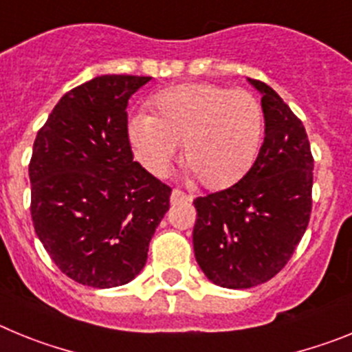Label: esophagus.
<instances>
[{
	"mask_svg": "<svg viewBox=\"0 0 352 352\" xmlns=\"http://www.w3.org/2000/svg\"><path fill=\"white\" fill-rule=\"evenodd\" d=\"M182 201H192V197L190 195H186L185 192H182V190L170 192V203L176 204V203H182Z\"/></svg>",
	"mask_w": 352,
	"mask_h": 352,
	"instance_id": "1",
	"label": "esophagus"
}]
</instances>
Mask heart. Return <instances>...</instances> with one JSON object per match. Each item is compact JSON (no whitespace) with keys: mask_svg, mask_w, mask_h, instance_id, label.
<instances>
[{"mask_svg":"<svg viewBox=\"0 0 352 352\" xmlns=\"http://www.w3.org/2000/svg\"><path fill=\"white\" fill-rule=\"evenodd\" d=\"M153 114L129 118V141L146 170L166 176L185 144L190 173L211 190L234 185L256 162L264 132L259 100L245 89L182 84L158 93Z\"/></svg>","mask_w":352,"mask_h":352,"instance_id":"obj_1","label":"heart"}]
</instances>
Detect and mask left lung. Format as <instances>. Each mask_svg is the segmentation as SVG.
Wrapping results in <instances>:
<instances>
[{
	"label": "left lung",
	"mask_w": 352,
	"mask_h": 352,
	"mask_svg": "<svg viewBox=\"0 0 352 352\" xmlns=\"http://www.w3.org/2000/svg\"><path fill=\"white\" fill-rule=\"evenodd\" d=\"M248 82L263 95L259 155L236 185L194 201L195 261L227 289L256 287L280 272L312 211L314 158L303 123L268 84Z\"/></svg>",
	"instance_id": "1"
}]
</instances>
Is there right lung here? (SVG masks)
<instances>
[{"label": "right lung", "instance_id": "1", "mask_svg": "<svg viewBox=\"0 0 352 352\" xmlns=\"http://www.w3.org/2000/svg\"><path fill=\"white\" fill-rule=\"evenodd\" d=\"M151 77L98 76L56 104L33 144L31 219L56 266L96 289L144 268L170 188L133 162L130 96Z\"/></svg>", "mask_w": 352, "mask_h": 352}]
</instances>
